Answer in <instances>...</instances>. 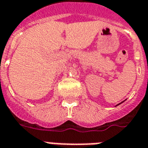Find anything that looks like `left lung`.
<instances>
[{"label": "left lung", "mask_w": 148, "mask_h": 148, "mask_svg": "<svg viewBox=\"0 0 148 148\" xmlns=\"http://www.w3.org/2000/svg\"><path fill=\"white\" fill-rule=\"evenodd\" d=\"M122 102H123V101H122ZM122 102H120V103H119V104H118V105H116V106H119V105H120V104H121V103H122Z\"/></svg>", "instance_id": "1"}]
</instances>
